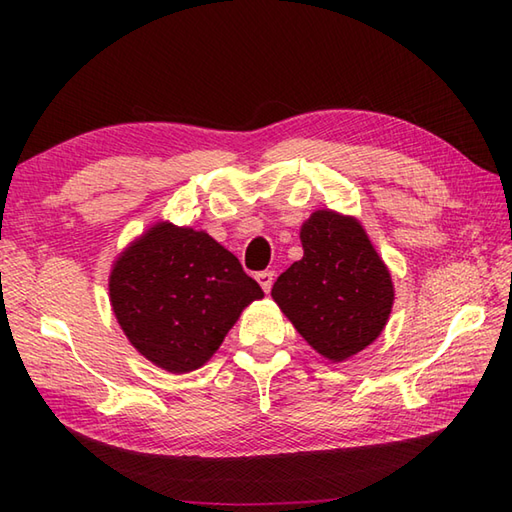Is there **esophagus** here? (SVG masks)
I'll return each instance as SVG.
<instances>
[{
    "instance_id": "obj_1",
    "label": "esophagus",
    "mask_w": 512,
    "mask_h": 512,
    "mask_svg": "<svg viewBox=\"0 0 512 512\" xmlns=\"http://www.w3.org/2000/svg\"><path fill=\"white\" fill-rule=\"evenodd\" d=\"M257 281H259V286H262L264 292H270V288H273V281H275V273H273V270H264V273H257Z\"/></svg>"
}]
</instances>
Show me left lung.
<instances>
[{
  "instance_id": "obj_1",
  "label": "left lung",
  "mask_w": 512,
  "mask_h": 512,
  "mask_svg": "<svg viewBox=\"0 0 512 512\" xmlns=\"http://www.w3.org/2000/svg\"><path fill=\"white\" fill-rule=\"evenodd\" d=\"M303 257L281 273L273 299L297 332L332 363L378 339L394 306L383 259L354 217L314 211L301 226Z\"/></svg>"
}]
</instances>
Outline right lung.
Masks as SVG:
<instances>
[{"instance_id":"1","label":"right lung","mask_w":512,"mask_h":512,"mask_svg":"<svg viewBox=\"0 0 512 512\" xmlns=\"http://www.w3.org/2000/svg\"><path fill=\"white\" fill-rule=\"evenodd\" d=\"M264 290L204 231L160 222L114 262L110 301L147 361L171 374L202 367Z\"/></svg>"}]
</instances>
